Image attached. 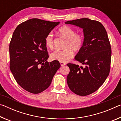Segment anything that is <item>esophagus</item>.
<instances>
[{
    "label": "esophagus",
    "instance_id": "obj_1",
    "mask_svg": "<svg viewBox=\"0 0 121 121\" xmlns=\"http://www.w3.org/2000/svg\"><path fill=\"white\" fill-rule=\"evenodd\" d=\"M60 63L61 66H63V65H65V64H66L65 62H60Z\"/></svg>",
    "mask_w": 121,
    "mask_h": 121
}]
</instances>
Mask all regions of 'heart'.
Listing matches in <instances>:
<instances>
[{
  "label": "heart",
  "mask_w": 121,
  "mask_h": 121,
  "mask_svg": "<svg viewBox=\"0 0 121 121\" xmlns=\"http://www.w3.org/2000/svg\"><path fill=\"white\" fill-rule=\"evenodd\" d=\"M59 34L67 39L64 50H56L51 53V59L65 62L73 56V52H78L82 48L84 43V37L81 32H75L73 28L68 26H63L59 29ZM45 43L48 48L52 49L54 46V36L51 32L47 35Z\"/></svg>",
  "instance_id": "1"
}]
</instances>
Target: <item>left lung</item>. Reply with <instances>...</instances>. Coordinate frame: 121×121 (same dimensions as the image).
Returning <instances> with one entry per match:
<instances>
[{"instance_id":"left-lung-1","label":"left lung","mask_w":121,"mask_h":121,"mask_svg":"<svg viewBox=\"0 0 121 121\" xmlns=\"http://www.w3.org/2000/svg\"><path fill=\"white\" fill-rule=\"evenodd\" d=\"M83 29L84 43L75 59L84 65L68 63L70 72L67 82L73 93L86 96L95 92L109 75L111 62V46L107 31L100 22L87 18L68 21Z\"/></svg>"}]
</instances>
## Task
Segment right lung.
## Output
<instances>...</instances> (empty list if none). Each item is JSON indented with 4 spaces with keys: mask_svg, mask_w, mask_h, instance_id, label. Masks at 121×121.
I'll list each match as a JSON object with an SVG mask.
<instances>
[{
    "mask_svg": "<svg viewBox=\"0 0 121 121\" xmlns=\"http://www.w3.org/2000/svg\"><path fill=\"white\" fill-rule=\"evenodd\" d=\"M60 22L31 19L20 24L9 44V68L16 82L26 91L42 92L49 87L60 64L48 62L45 38Z\"/></svg>",
    "mask_w": 121,
    "mask_h": 121,
    "instance_id": "obj_1",
    "label": "right lung"
}]
</instances>
